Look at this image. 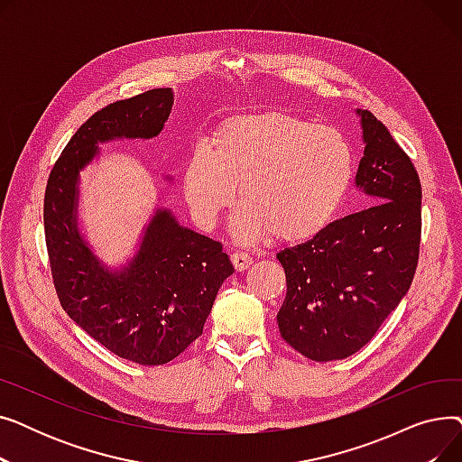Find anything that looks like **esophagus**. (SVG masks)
Segmentation results:
<instances>
[{
	"label": "esophagus",
	"instance_id": "obj_1",
	"mask_svg": "<svg viewBox=\"0 0 462 462\" xmlns=\"http://www.w3.org/2000/svg\"><path fill=\"white\" fill-rule=\"evenodd\" d=\"M230 258H232V263H234L236 272H245L249 265L253 263V258L249 254H245V253H234Z\"/></svg>",
	"mask_w": 462,
	"mask_h": 462
}]
</instances>
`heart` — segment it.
<instances>
[{
    "instance_id": "obj_1",
    "label": "heart",
    "mask_w": 462,
    "mask_h": 462,
    "mask_svg": "<svg viewBox=\"0 0 462 462\" xmlns=\"http://www.w3.org/2000/svg\"><path fill=\"white\" fill-rule=\"evenodd\" d=\"M354 178L356 152L341 131L288 112H260L218 125L208 148L187 161L183 190L204 228L234 206L239 189L244 208L232 230L241 244L275 234L284 244H303L341 213Z\"/></svg>"
}]
</instances>
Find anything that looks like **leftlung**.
<instances>
[{
    "mask_svg": "<svg viewBox=\"0 0 462 462\" xmlns=\"http://www.w3.org/2000/svg\"><path fill=\"white\" fill-rule=\"evenodd\" d=\"M356 116L365 148L354 185L369 208L277 253L286 273L279 331L312 361L345 359L365 346L418 268L420 176L382 121L361 108Z\"/></svg>",
    "mask_w": 462,
    "mask_h": 462,
    "instance_id": "1",
    "label": "left lung"
}]
</instances>
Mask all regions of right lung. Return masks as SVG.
I'll return each mask as SVG.
<instances>
[{
	"label": "right lung",
	"mask_w": 462,
	"mask_h": 462,
	"mask_svg": "<svg viewBox=\"0 0 462 462\" xmlns=\"http://www.w3.org/2000/svg\"><path fill=\"white\" fill-rule=\"evenodd\" d=\"M172 106V88H159L93 114L65 145L44 192L46 249L61 307L97 343L140 365H164L202 335L234 265L218 241L159 204L133 254L108 265L80 228V178L101 159V143L159 136Z\"/></svg>",
	"instance_id": "add662e5"
}]
</instances>
